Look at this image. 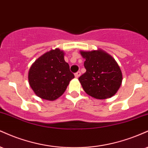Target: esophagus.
I'll use <instances>...</instances> for the list:
<instances>
[{"mask_svg": "<svg viewBox=\"0 0 148 148\" xmlns=\"http://www.w3.org/2000/svg\"><path fill=\"white\" fill-rule=\"evenodd\" d=\"M80 75H81L80 71H77V73H75V77L76 78H78L79 76H80Z\"/></svg>", "mask_w": 148, "mask_h": 148, "instance_id": "34e87169", "label": "esophagus"}]
</instances>
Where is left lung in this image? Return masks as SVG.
I'll use <instances>...</instances> for the list:
<instances>
[{"label": "left lung", "mask_w": 148, "mask_h": 148, "mask_svg": "<svg viewBox=\"0 0 148 148\" xmlns=\"http://www.w3.org/2000/svg\"><path fill=\"white\" fill-rule=\"evenodd\" d=\"M86 71L78 78L83 89L96 99L111 98L119 89L122 72L117 62L103 50L80 51Z\"/></svg>", "instance_id": "8db88e82"}]
</instances>
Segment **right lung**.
Returning <instances> with one entry per match:
<instances>
[{"label": "right lung", "instance_id": "right-lung-1", "mask_svg": "<svg viewBox=\"0 0 148 148\" xmlns=\"http://www.w3.org/2000/svg\"><path fill=\"white\" fill-rule=\"evenodd\" d=\"M64 55V52L57 48L50 50L36 60L29 69V84L39 98L56 100L74 78Z\"/></svg>", "mask_w": 148, "mask_h": 148}]
</instances>
